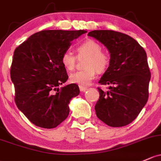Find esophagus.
I'll return each mask as SVG.
<instances>
[{"mask_svg": "<svg viewBox=\"0 0 161 161\" xmlns=\"http://www.w3.org/2000/svg\"><path fill=\"white\" fill-rule=\"evenodd\" d=\"M79 88H80V91L81 92H85L87 90V87H84V86H79Z\"/></svg>", "mask_w": 161, "mask_h": 161, "instance_id": "esophagus-1", "label": "esophagus"}]
</instances>
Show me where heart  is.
Instances as JSON below:
<instances>
[{
    "instance_id": "1",
    "label": "heart",
    "mask_w": 161,
    "mask_h": 161,
    "mask_svg": "<svg viewBox=\"0 0 161 161\" xmlns=\"http://www.w3.org/2000/svg\"><path fill=\"white\" fill-rule=\"evenodd\" d=\"M79 57H87L85 61L86 69L70 74L69 80L71 83L80 86H87L96 77L97 71L104 72L110 64V58L103 52L101 44L94 40H87L77 47ZM76 56L70 51H66L61 56L62 66L67 71H71L76 64Z\"/></svg>"
}]
</instances>
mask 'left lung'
Returning <instances> with one entry per match:
<instances>
[{"mask_svg":"<svg viewBox=\"0 0 161 161\" xmlns=\"http://www.w3.org/2000/svg\"><path fill=\"white\" fill-rule=\"evenodd\" d=\"M106 47L110 53L109 67L99 84L109 85L96 105L97 117L107 125L124 127L137 117L148 99L150 72L147 53L137 41L123 33L96 30L87 34Z\"/></svg>","mask_w":161,"mask_h":161,"instance_id":"8db88e82","label":"left lung"}]
</instances>
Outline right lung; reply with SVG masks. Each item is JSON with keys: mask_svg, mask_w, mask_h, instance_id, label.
Returning a JSON list of instances; mask_svg holds the SVG:
<instances>
[{"mask_svg": "<svg viewBox=\"0 0 161 161\" xmlns=\"http://www.w3.org/2000/svg\"><path fill=\"white\" fill-rule=\"evenodd\" d=\"M84 30H48L35 33L15 49L11 78L15 103L34 125L54 128L70 112L69 103L80 94L75 84L59 87L67 79L61 56Z\"/></svg>", "mask_w": 161, "mask_h": 161, "instance_id": "add662e5", "label": "right lung"}]
</instances>
